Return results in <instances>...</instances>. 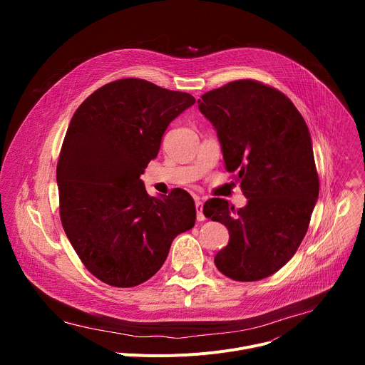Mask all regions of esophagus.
Wrapping results in <instances>:
<instances>
[{
	"mask_svg": "<svg viewBox=\"0 0 365 365\" xmlns=\"http://www.w3.org/2000/svg\"><path fill=\"white\" fill-rule=\"evenodd\" d=\"M195 207H196V220H197V221H205V215H203V202H202V199H199V197L195 199Z\"/></svg>",
	"mask_w": 365,
	"mask_h": 365,
	"instance_id": "1",
	"label": "esophagus"
}]
</instances>
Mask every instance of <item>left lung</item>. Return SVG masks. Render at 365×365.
<instances>
[{
	"label": "left lung",
	"mask_w": 365,
	"mask_h": 365,
	"mask_svg": "<svg viewBox=\"0 0 365 365\" xmlns=\"http://www.w3.org/2000/svg\"><path fill=\"white\" fill-rule=\"evenodd\" d=\"M197 99L212 123L225 169L237 172L247 205L225 199L203 205L205 217L224 224L230 242L214 258L237 282L279 272L306 235L319 195V178L307 125L293 102L252 79L230 82Z\"/></svg>",
	"instance_id": "8db88e82"
}]
</instances>
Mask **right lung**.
<instances>
[{
    "label": "right lung",
    "instance_id": "1",
    "mask_svg": "<svg viewBox=\"0 0 365 365\" xmlns=\"http://www.w3.org/2000/svg\"><path fill=\"white\" fill-rule=\"evenodd\" d=\"M195 98L137 78L91 93L66 131L56 179L63 230L83 266L114 287H134L163 266L172 241L195 225L192 196L153 197L140 175L168 125Z\"/></svg>",
    "mask_w": 365,
    "mask_h": 365
}]
</instances>
